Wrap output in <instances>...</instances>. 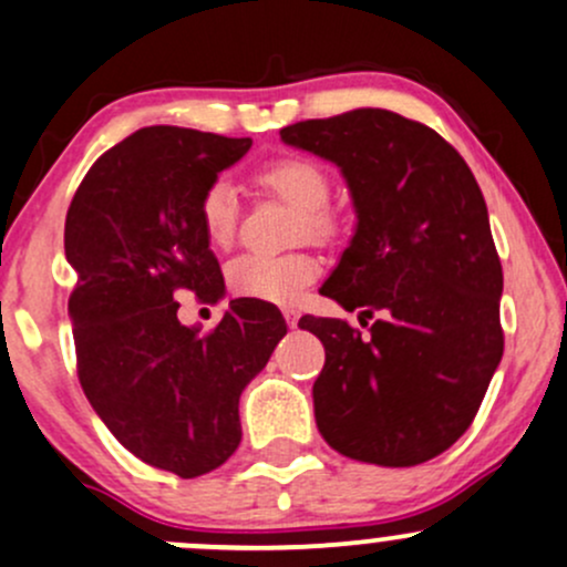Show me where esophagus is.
Returning <instances> with one entry per match:
<instances>
[{"label":"esophagus","instance_id":"34e87169","mask_svg":"<svg viewBox=\"0 0 567 567\" xmlns=\"http://www.w3.org/2000/svg\"><path fill=\"white\" fill-rule=\"evenodd\" d=\"M282 315H285V323H288L290 329H296V326H299V318H301L299 309H296V307H285Z\"/></svg>","mask_w":567,"mask_h":567}]
</instances>
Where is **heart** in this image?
<instances>
[{
    "mask_svg": "<svg viewBox=\"0 0 567 567\" xmlns=\"http://www.w3.org/2000/svg\"><path fill=\"white\" fill-rule=\"evenodd\" d=\"M255 184L274 198L296 208V241L326 244L339 234V214L329 206L331 178L323 165L303 154H285L255 174ZM198 223L212 247H230L238 228L236 189L225 178H214L200 193ZM320 264L307 252L238 255L228 266V285L238 296L266 303H293L318 279Z\"/></svg>",
    "mask_w": 567,
    "mask_h": 567,
    "instance_id": "heart-1",
    "label": "heart"
}]
</instances>
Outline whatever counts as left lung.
Segmentation results:
<instances>
[{
  "label": "left lung",
  "mask_w": 567,
  "mask_h": 567,
  "mask_svg": "<svg viewBox=\"0 0 567 567\" xmlns=\"http://www.w3.org/2000/svg\"><path fill=\"white\" fill-rule=\"evenodd\" d=\"M285 143L339 165L355 234L323 290L375 323L307 318L326 363L315 421L333 451L413 467L467 432L503 359V266L473 171L443 135L383 109L307 118Z\"/></svg>",
  "instance_id": "obj_1"
}]
</instances>
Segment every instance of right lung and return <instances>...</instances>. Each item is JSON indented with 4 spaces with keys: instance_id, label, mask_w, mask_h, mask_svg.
<instances>
[{
    "instance_id": "obj_1",
    "label": "right lung",
    "mask_w": 567,
    "mask_h": 567,
    "mask_svg": "<svg viewBox=\"0 0 567 567\" xmlns=\"http://www.w3.org/2000/svg\"><path fill=\"white\" fill-rule=\"evenodd\" d=\"M252 138L143 127L83 176L64 219L79 380L113 437L157 470L198 478L241 443L238 396L285 337L282 312L230 301L217 329L178 323V293L217 303L225 279L198 223L200 193Z\"/></svg>"
}]
</instances>
